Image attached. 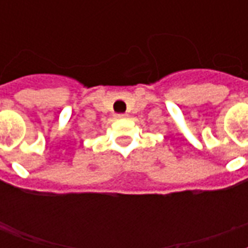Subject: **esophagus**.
Returning a JSON list of instances; mask_svg holds the SVG:
<instances>
[{
	"label": "esophagus",
	"mask_w": 248,
	"mask_h": 248,
	"mask_svg": "<svg viewBox=\"0 0 248 248\" xmlns=\"http://www.w3.org/2000/svg\"><path fill=\"white\" fill-rule=\"evenodd\" d=\"M127 114H124V113H120V114H117V118H126Z\"/></svg>",
	"instance_id": "34e87169"
}]
</instances>
